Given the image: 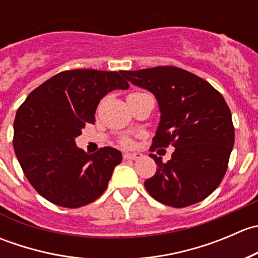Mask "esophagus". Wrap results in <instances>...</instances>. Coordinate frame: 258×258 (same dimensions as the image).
<instances>
[{"label": "esophagus", "instance_id": "esophagus-1", "mask_svg": "<svg viewBox=\"0 0 258 258\" xmlns=\"http://www.w3.org/2000/svg\"><path fill=\"white\" fill-rule=\"evenodd\" d=\"M142 153L140 152H126L123 155V160H137V158H141Z\"/></svg>", "mask_w": 258, "mask_h": 258}]
</instances>
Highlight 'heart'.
<instances>
[{"label":"heart","mask_w":258,"mask_h":258,"mask_svg":"<svg viewBox=\"0 0 258 258\" xmlns=\"http://www.w3.org/2000/svg\"><path fill=\"white\" fill-rule=\"evenodd\" d=\"M135 93H137V92H135ZM121 144L123 145L124 147H130V146L132 145V141H131V140H130V139H123V140H122V141H121Z\"/></svg>","instance_id":"b5f03b06"}]
</instances>
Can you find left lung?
Returning <instances> with one entry per match:
<instances>
[{
  "label": "left lung",
  "mask_w": 258,
  "mask_h": 258,
  "mask_svg": "<svg viewBox=\"0 0 258 258\" xmlns=\"http://www.w3.org/2000/svg\"><path fill=\"white\" fill-rule=\"evenodd\" d=\"M121 75L157 98L161 121L150 150L175 147L167 162L150 155L158 168L145 181L148 194L176 209L209 197L227 171L235 144L231 111L222 95L207 81L175 66Z\"/></svg>",
  "instance_id": "left-lung-1"
}]
</instances>
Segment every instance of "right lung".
Here are the masks:
<instances>
[{"instance_id":"add662e5","label":"right lung","mask_w":258,"mask_h":258,"mask_svg":"<svg viewBox=\"0 0 258 258\" xmlns=\"http://www.w3.org/2000/svg\"><path fill=\"white\" fill-rule=\"evenodd\" d=\"M128 87L121 72L71 70L38 86L18 107L15 152L28 182L47 201L79 209L105 192L121 152L103 147L88 155L75 139L95 122L101 98Z\"/></svg>"}]
</instances>
